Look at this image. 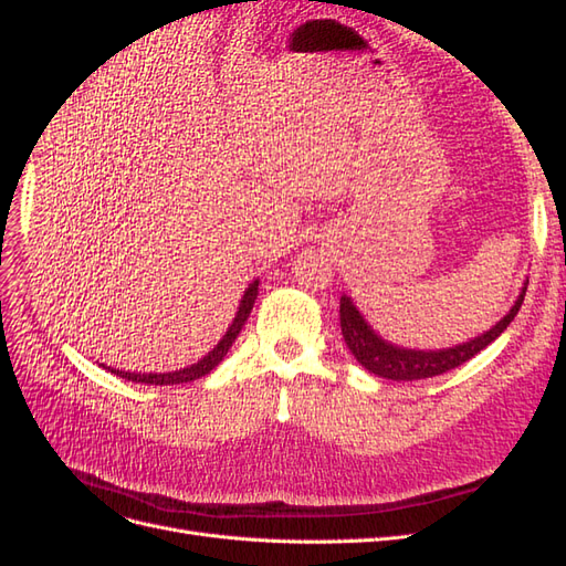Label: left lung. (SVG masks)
I'll use <instances>...</instances> for the list:
<instances>
[{
	"label": "left lung",
	"mask_w": 566,
	"mask_h": 566,
	"mask_svg": "<svg viewBox=\"0 0 566 566\" xmlns=\"http://www.w3.org/2000/svg\"><path fill=\"white\" fill-rule=\"evenodd\" d=\"M526 285L528 281H524L515 304L510 306V312L501 321H495V325H491L489 331L468 342H460V345L443 347V349H410V347L394 345V342L385 339L380 333L373 331V325L366 321L361 312H358V306L349 295H342L339 297L342 337H345L347 347L354 354L356 361L361 364L368 373L378 375V378L397 380V382L434 378V375H441L470 361L474 354L486 349L493 339H499L507 331V325L515 321L520 306L524 302Z\"/></svg>",
	"instance_id": "obj_1"
}]
</instances>
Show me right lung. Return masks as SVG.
I'll return each mask as SVG.
<instances>
[{"label":"right lung","instance_id":"1","mask_svg":"<svg viewBox=\"0 0 566 566\" xmlns=\"http://www.w3.org/2000/svg\"><path fill=\"white\" fill-rule=\"evenodd\" d=\"M256 293H260V279H254L248 287L245 293L241 297V304H238V312L231 321V325L227 328V333L221 335V339L214 345L212 352L205 354L200 361L186 366V368H179V370H169V373H129V370H119V368H111V366H104L106 370L115 373L117 378L123 380H129V382H142V385H181V382H193L198 378H202V375H208L214 366H219L221 358H224L231 349V345L235 342L238 333L243 331V325L252 312V304L256 300Z\"/></svg>","mask_w":566,"mask_h":566}]
</instances>
